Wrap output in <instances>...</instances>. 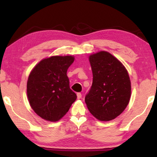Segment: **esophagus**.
<instances>
[{"label": "esophagus", "mask_w": 157, "mask_h": 157, "mask_svg": "<svg viewBox=\"0 0 157 157\" xmlns=\"http://www.w3.org/2000/svg\"><path fill=\"white\" fill-rule=\"evenodd\" d=\"M77 99H81V98H82V94L80 93V92L77 93Z\"/></svg>", "instance_id": "esophagus-1"}]
</instances>
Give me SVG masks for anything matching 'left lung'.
Listing matches in <instances>:
<instances>
[{
    "instance_id": "1",
    "label": "left lung",
    "mask_w": 157,
    "mask_h": 157,
    "mask_svg": "<svg viewBox=\"0 0 157 157\" xmlns=\"http://www.w3.org/2000/svg\"><path fill=\"white\" fill-rule=\"evenodd\" d=\"M92 86L85 97L90 113L97 120H113L127 107L131 97V81L124 66L107 52L89 57Z\"/></svg>"
}]
</instances>
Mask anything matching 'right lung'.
Wrapping results in <instances>:
<instances>
[{"mask_svg":"<svg viewBox=\"0 0 157 157\" xmlns=\"http://www.w3.org/2000/svg\"><path fill=\"white\" fill-rule=\"evenodd\" d=\"M74 60L72 56H53L41 60L30 73L27 96L32 109L41 118L58 121L76 100L66 75Z\"/></svg>","mask_w":157,"mask_h":157,"instance_id":"right-lung-1","label":"right lung"}]
</instances>
